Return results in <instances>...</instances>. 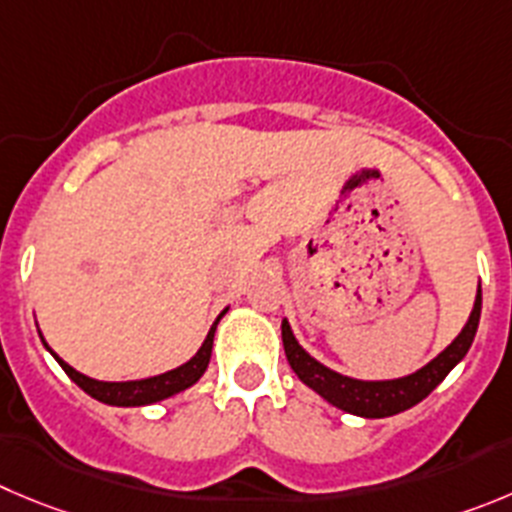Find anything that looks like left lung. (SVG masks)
Segmentation results:
<instances>
[{
  "label": "left lung",
  "mask_w": 512,
  "mask_h": 512,
  "mask_svg": "<svg viewBox=\"0 0 512 512\" xmlns=\"http://www.w3.org/2000/svg\"><path fill=\"white\" fill-rule=\"evenodd\" d=\"M480 308H482V293L477 288L475 308L470 313V321L465 323L460 336L444 348L434 361H429L424 369H419L417 374L404 376V379L394 381H358L348 379V376L336 374V371L326 369L323 364H318L315 358H310L308 353L300 348V343L295 341L293 331H290L288 321H283V346L285 356L290 361V369L298 374V379L303 384H308L310 389L318 391L326 401H331L333 407L343 409L348 414H358V417L366 419H381L391 417V414H399L404 409L414 407L424 396L432 394L437 389V384H442V379L460 364L465 353L470 351L472 338L477 333V323H480Z\"/></svg>",
  "instance_id": "left-lung-1"
}]
</instances>
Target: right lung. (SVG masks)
Instances as JSON below:
<instances>
[{"instance_id": "right-lung-1", "label": "right lung", "mask_w": 512, "mask_h": 512, "mask_svg": "<svg viewBox=\"0 0 512 512\" xmlns=\"http://www.w3.org/2000/svg\"><path fill=\"white\" fill-rule=\"evenodd\" d=\"M224 315V310H222ZM219 315V318H222ZM219 318L214 321V326L209 328L207 338H204L202 348L197 351V356L186 361L184 366L174 371H166L161 376H151V379H141V381H95L83 376L80 371H75L73 366H68L62 358H57L55 353L52 356L57 358V364L65 369V374L85 391L93 399L103 401V404H111V407H143V404H154V401L169 399V396L179 394L184 391L186 386H191L194 381H199V376L207 371L209 358H212V343H214V331H217Z\"/></svg>"}]
</instances>
